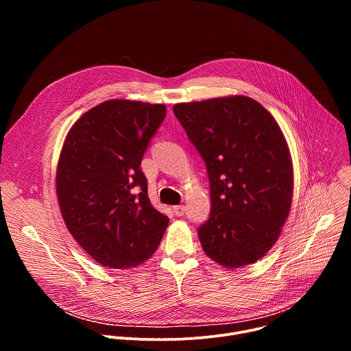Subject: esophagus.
Returning a JSON list of instances; mask_svg holds the SVG:
<instances>
[{
	"mask_svg": "<svg viewBox=\"0 0 351 351\" xmlns=\"http://www.w3.org/2000/svg\"><path fill=\"white\" fill-rule=\"evenodd\" d=\"M173 213H175L176 217H182L186 213V207L184 206H175L173 207Z\"/></svg>",
	"mask_w": 351,
	"mask_h": 351,
	"instance_id": "obj_1",
	"label": "esophagus"
}]
</instances>
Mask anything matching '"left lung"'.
<instances>
[{
	"label": "left lung",
	"mask_w": 351,
	"mask_h": 351,
	"mask_svg": "<svg viewBox=\"0 0 351 351\" xmlns=\"http://www.w3.org/2000/svg\"><path fill=\"white\" fill-rule=\"evenodd\" d=\"M173 114L208 172L211 214L198 228L204 253L226 268L258 261L291 206L293 165L279 125L245 95L176 104Z\"/></svg>",
	"instance_id": "1"
}]
</instances>
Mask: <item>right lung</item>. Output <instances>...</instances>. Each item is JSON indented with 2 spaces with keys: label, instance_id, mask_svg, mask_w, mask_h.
<instances>
[{
  "label": "right lung",
  "instance_id": "obj_1",
  "mask_svg": "<svg viewBox=\"0 0 351 351\" xmlns=\"http://www.w3.org/2000/svg\"><path fill=\"white\" fill-rule=\"evenodd\" d=\"M167 115L164 104L108 99L71 128L57 167L65 225L104 267L134 268L154 254L169 218L149 203L140 169Z\"/></svg>",
  "mask_w": 351,
  "mask_h": 351
}]
</instances>
